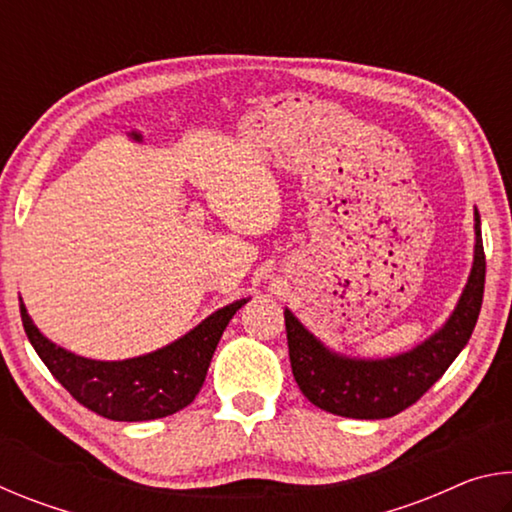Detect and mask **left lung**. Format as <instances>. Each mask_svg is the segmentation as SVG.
<instances>
[{
  "mask_svg": "<svg viewBox=\"0 0 512 512\" xmlns=\"http://www.w3.org/2000/svg\"><path fill=\"white\" fill-rule=\"evenodd\" d=\"M474 235V264L452 316L427 341L397 357H343L284 309L291 370L302 395L318 409L354 420L393 418L418 402L461 354L479 318L485 284L479 212H474Z\"/></svg>",
  "mask_w": 512,
  "mask_h": 512,
  "instance_id": "obj_1",
  "label": "left lung"
}]
</instances>
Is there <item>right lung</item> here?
Listing matches in <instances>:
<instances>
[{
	"instance_id": "1",
	"label": "right lung",
	"mask_w": 512,
	"mask_h": 512,
	"mask_svg": "<svg viewBox=\"0 0 512 512\" xmlns=\"http://www.w3.org/2000/svg\"><path fill=\"white\" fill-rule=\"evenodd\" d=\"M246 302L248 298H241L225 305L178 341L124 361L79 357L51 343L24 305L20 314L33 350L76 402L108 420L142 422L167 418L194 402L223 329Z\"/></svg>"
}]
</instances>
